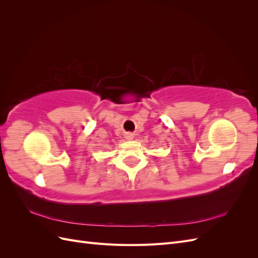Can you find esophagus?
I'll return each instance as SVG.
<instances>
[{
	"instance_id": "34e87169",
	"label": "esophagus",
	"mask_w": 258,
	"mask_h": 258,
	"mask_svg": "<svg viewBox=\"0 0 258 258\" xmlns=\"http://www.w3.org/2000/svg\"><path fill=\"white\" fill-rule=\"evenodd\" d=\"M124 137H126L127 140H132V139H134V135L130 134V132H128V134H126V136H124Z\"/></svg>"
}]
</instances>
